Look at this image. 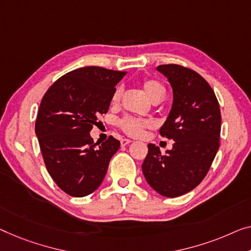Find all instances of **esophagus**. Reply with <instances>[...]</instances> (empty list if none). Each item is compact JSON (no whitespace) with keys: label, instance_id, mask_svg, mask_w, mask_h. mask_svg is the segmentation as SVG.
Returning <instances> with one entry per match:
<instances>
[{"label":"esophagus","instance_id":"34e87169","mask_svg":"<svg viewBox=\"0 0 251 251\" xmlns=\"http://www.w3.org/2000/svg\"><path fill=\"white\" fill-rule=\"evenodd\" d=\"M129 143H132V141H130V140H127V138H123V140L121 141L122 147H126V145H128Z\"/></svg>","mask_w":251,"mask_h":251}]
</instances>
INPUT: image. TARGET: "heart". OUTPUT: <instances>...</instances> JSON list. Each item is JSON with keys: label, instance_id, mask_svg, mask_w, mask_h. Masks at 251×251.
<instances>
[{"label": "heart", "instance_id": "heart-1", "mask_svg": "<svg viewBox=\"0 0 251 251\" xmlns=\"http://www.w3.org/2000/svg\"><path fill=\"white\" fill-rule=\"evenodd\" d=\"M143 89L147 96L149 97L152 101L154 100L160 99L161 100L164 95H166V89H164L163 85L160 83L159 81L154 80V78H145L143 81ZM122 95V89L117 88L113 93V98H111V101L113 103H117L121 99ZM119 126L123 129V132L127 134L128 136L132 137H140L143 135L145 128H148L150 126V123L147 121H142V119H138L135 117H125L123 118L121 122H119Z\"/></svg>", "mask_w": 251, "mask_h": 251}]
</instances>
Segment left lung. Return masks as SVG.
I'll return each instance as SVG.
<instances>
[{
    "mask_svg": "<svg viewBox=\"0 0 251 251\" xmlns=\"http://www.w3.org/2000/svg\"><path fill=\"white\" fill-rule=\"evenodd\" d=\"M156 70L168 78L174 92L173 107L160 134L175 143L166 154L149 144L142 170L156 193L173 198L193 190L207 175L220 147L221 111L211 85L195 71L177 64L159 65Z\"/></svg>",
    "mask_w": 251,
    "mask_h": 251,
    "instance_id": "1",
    "label": "left lung"
}]
</instances>
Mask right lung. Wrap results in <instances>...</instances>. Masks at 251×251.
<instances>
[{"label":"right lung","instance_id":"right-lung-1","mask_svg":"<svg viewBox=\"0 0 251 251\" xmlns=\"http://www.w3.org/2000/svg\"><path fill=\"white\" fill-rule=\"evenodd\" d=\"M125 74L99 66L81 67L59 77L43 97L35 132L48 174L71 196L95 192L121 147L113 136L95 143L90 130L99 115L107 114L116 84Z\"/></svg>","mask_w":251,"mask_h":251}]
</instances>
